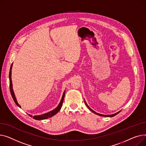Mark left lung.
Here are the masks:
<instances>
[{"instance_id": "obj_1", "label": "left lung", "mask_w": 146, "mask_h": 146, "mask_svg": "<svg viewBox=\"0 0 146 146\" xmlns=\"http://www.w3.org/2000/svg\"><path fill=\"white\" fill-rule=\"evenodd\" d=\"M84 102H85V105L87 106V107L90 109V110H91L92 113H95V114H96L97 115H100V116H103V117H114V116H115V115H117V114H118L119 113V111H118V112H117V113H115V114H110V115H104V114H99V113H96V111H94V110H92L88 105H87V102H86V101H84Z\"/></svg>"}]
</instances>
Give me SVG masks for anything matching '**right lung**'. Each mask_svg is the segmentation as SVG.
I'll use <instances>...</instances> for the list:
<instances>
[{"label":"right lung","instance_id":"obj_1","mask_svg":"<svg viewBox=\"0 0 146 146\" xmlns=\"http://www.w3.org/2000/svg\"><path fill=\"white\" fill-rule=\"evenodd\" d=\"M12 65H13V63L12 64L11 66V68H10V71H9V88H10V91H11V96L13 98V101H15V104L18 106L19 107L21 108V106L18 103V101H17V100L16 98L15 95V93L13 90V85H12V78H11V75H12ZM65 91L63 93V95L61 98V101H60L59 105L56 107V108H55L54 110H52L49 111V112H48L46 113L45 114H43L42 115H34L32 116V115L31 114H28L29 116L33 117V118L37 119V120H40V119H45L46 118H48L49 117H51L54 116V115H55L56 113H58V111L61 110L62 106V103H63V101H64V97H65Z\"/></svg>","mask_w":146,"mask_h":146}]
</instances>
